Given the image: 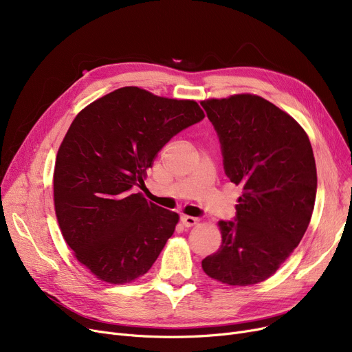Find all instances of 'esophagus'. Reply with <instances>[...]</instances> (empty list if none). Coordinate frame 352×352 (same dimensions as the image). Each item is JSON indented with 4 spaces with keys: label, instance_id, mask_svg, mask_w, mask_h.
<instances>
[{
    "label": "esophagus",
    "instance_id": "esophagus-1",
    "mask_svg": "<svg viewBox=\"0 0 352 352\" xmlns=\"http://www.w3.org/2000/svg\"><path fill=\"white\" fill-rule=\"evenodd\" d=\"M181 221H182V224L186 226V227H194V226L198 224L199 219L195 218V217H190V215H182Z\"/></svg>",
    "mask_w": 352,
    "mask_h": 352
}]
</instances>
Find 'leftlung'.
Wrapping results in <instances>:
<instances>
[{
	"instance_id": "8db88e82",
	"label": "left lung",
	"mask_w": 352,
	"mask_h": 352,
	"mask_svg": "<svg viewBox=\"0 0 352 352\" xmlns=\"http://www.w3.org/2000/svg\"><path fill=\"white\" fill-rule=\"evenodd\" d=\"M217 129L224 170L235 186V221H219L223 236L202 270L227 285L247 287L276 272L302 239L317 194V166L304 128L254 94L201 101Z\"/></svg>"
}]
</instances>
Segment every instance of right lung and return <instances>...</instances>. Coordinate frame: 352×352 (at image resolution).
<instances>
[{"mask_svg": "<svg viewBox=\"0 0 352 352\" xmlns=\"http://www.w3.org/2000/svg\"><path fill=\"white\" fill-rule=\"evenodd\" d=\"M206 117L194 100L122 87L74 118L54 168V208L74 256L98 280L128 284L148 272L179 215L131 188L175 134Z\"/></svg>", "mask_w": 352, "mask_h": 352, "instance_id": "add662e5", "label": "right lung"}]
</instances>
